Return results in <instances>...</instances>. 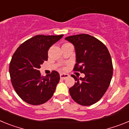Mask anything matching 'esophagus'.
I'll list each match as a JSON object with an SVG mask.
<instances>
[{"mask_svg":"<svg viewBox=\"0 0 129 129\" xmlns=\"http://www.w3.org/2000/svg\"><path fill=\"white\" fill-rule=\"evenodd\" d=\"M60 78L61 79H66V78H68L69 77V75L68 74H66V73H61L60 75Z\"/></svg>","mask_w":129,"mask_h":129,"instance_id":"34e87169","label":"esophagus"}]
</instances>
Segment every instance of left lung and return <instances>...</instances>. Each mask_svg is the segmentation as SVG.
I'll return each mask as SVG.
<instances>
[{
  "label": "left lung",
  "mask_w": 129,
  "mask_h": 129,
  "mask_svg": "<svg viewBox=\"0 0 129 129\" xmlns=\"http://www.w3.org/2000/svg\"><path fill=\"white\" fill-rule=\"evenodd\" d=\"M65 40L75 47L74 71L85 75L84 78L71 75L77 82L69 88L70 95L79 105H93L104 95L111 82L113 66L109 51L101 41L88 34L71 36Z\"/></svg>",
  "instance_id": "obj_1"
}]
</instances>
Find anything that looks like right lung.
Masks as SVG:
<instances>
[{
    "label": "right lung",
    "mask_w": 129,
    "mask_h": 129,
    "mask_svg": "<svg viewBox=\"0 0 129 129\" xmlns=\"http://www.w3.org/2000/svg\"><path fill=\"white\" fill-rule=\"evenodd\" d=\"M63 36L37 35L24 41L13 54L9 68L11 81L18 95L26 103L41 105L53 95L60 75L53 71L42 77L39 69L48 60L49 48Z\"/></svg>",
    "instance_id": "1"
}]
</instances>
